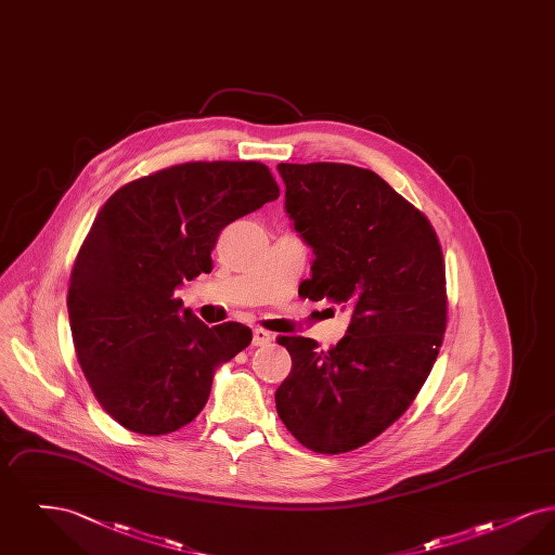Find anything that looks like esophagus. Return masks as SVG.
<instances>
[{
  "instance_id": "34e87169",
  "label": "esophagus",
  "mask_w": 555,
  "mask_h": 555,
  "mask_svg": "<svg viewBox=\"0 0 555 555\" xmlns=\"http://www.w3.org/2000/svg\"><path fill=\"white\" fill-rule=\"evenodd\" d=\"M272 341V333H268L264 328H254V339H251V344L256 345H266Z\"/></svg>"
}]
</instances>
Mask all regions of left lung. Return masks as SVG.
Wrapping results in <instances>:
<instances>
[{"label": "left lung", "mask_w": 555, "mask_h": 555, "mask_svg": "<svg viewBox=\"0 0 555 555\" xmlns=\"http://www.w3.org/2000/svg\"><path fill=\"white\" fill-rule=\"evenodd\" d=\"M285 210L312 247L299 293L351 312L328 351L279 337L291 353L276 412L317 453L362 448L410 408L448 324L446 262L435 229L376 172L337 162L279 164Z\"/></svg>", "instance_id": "obj_1"}]
</instances>
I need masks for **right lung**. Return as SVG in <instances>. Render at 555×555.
Returning a JSON list of instances; mask_svg holds the SVG:
<instances>
[{
  "mask_svg": "<svg viewBox=\"0 0 555 555\" xmlns=\"http://www.w3.org/2000/svg\"><path fill=\"white\" fill-rule=\"evenodd\" d=\"M281 195L260 162H186L120 186L70 274L80 369L118 424L168 435L210 397L214 372L251 344L238 322L206 326L175 291L211 270L220 231Z\"/></svg>",
  "mask_w": 555,
  "mask_h": 555,
  "instance_id": "add662e5",
  "label": "right lung"
}]
</instances>
